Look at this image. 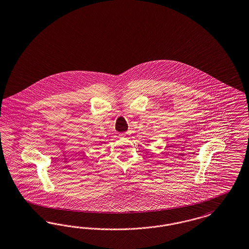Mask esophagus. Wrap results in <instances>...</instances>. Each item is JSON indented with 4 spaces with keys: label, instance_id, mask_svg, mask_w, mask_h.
Segmentation results:
<instances>
[{
    "label": "esophagus",
    "instance_id": "34e87169",
    "mask_svg": "<svg viewBox=\"0 0 249 249\" xmlns=\"http://www.w3.org/2000/svg\"><path fill=\"white\" fill-rule=\"evenodd\" d=\"M129 135V132H122V133H120V136L121 138H128Z\"/></svg>",
    "mask_w": 249,
    "mask_h": 249
}]
</instances>
